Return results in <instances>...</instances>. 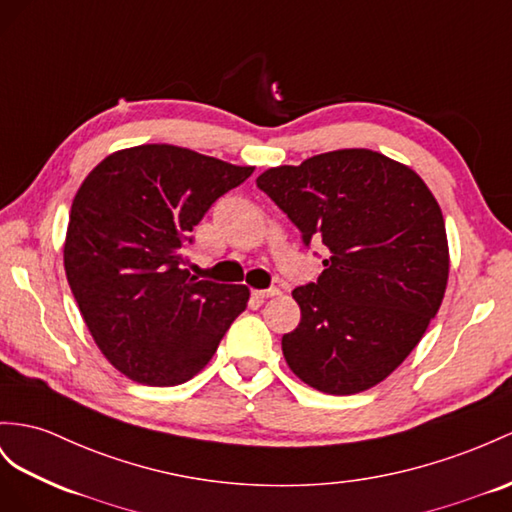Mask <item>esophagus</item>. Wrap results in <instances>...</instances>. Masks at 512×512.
<instances>
[{"instance_id":"1","label":"esophagus","mask_w":512,"mask_h":512,"mask_svg":"<svg viewBox=\"0 0 512 512\" xmlns=\"http://www.w3.org/2000/svg\"><path fill=\"white\" fill-rule=\"evenodd\" d=\"M281 294V290H279V287H268V290H257L255 292V296L257 298H261V300H264V298H274V296H279Z\"/></svg>"}]
</instances>
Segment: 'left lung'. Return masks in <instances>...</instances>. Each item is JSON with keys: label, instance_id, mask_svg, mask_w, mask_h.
<instances>
[{"label": "left lung", "instance_id": "obj_1", "mask_svg": "<svg viewBox=\"0 0 512 512\" xmlns=\"http://www.w3.org/2000/svg\"><path fill=\"white\" fill-rule=\"evenodd\" d=\"M300 231L329 248L316 283L292 292L300 324L283 335L287 365L309 387L350 396L398 368L437 316L448 238L426 183L368 149L313 155L257 177Z\"/></svg>", "mask_w": 512, "mask_h": 512}]
</instances>
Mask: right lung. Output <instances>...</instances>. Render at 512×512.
<instances>
[{
  "label": "right lung",
  "instance_id": "add662e5",
  "mask_svg": "<svg viewBox=\"0 0 512 512\" xmlns=\"http://www.w3.org/2000/svg\"><path fill=\"white\" fill-rule=\"evenodd\" d=\"M251 175V166L142 144L108 155L77 190L64 270L99 350L131 381H190L246 309V285L199 281L183 251L207 209Z\"/></svg>",
  "mask_w": 512,
  "mask_h": 512
}]
</instances>
